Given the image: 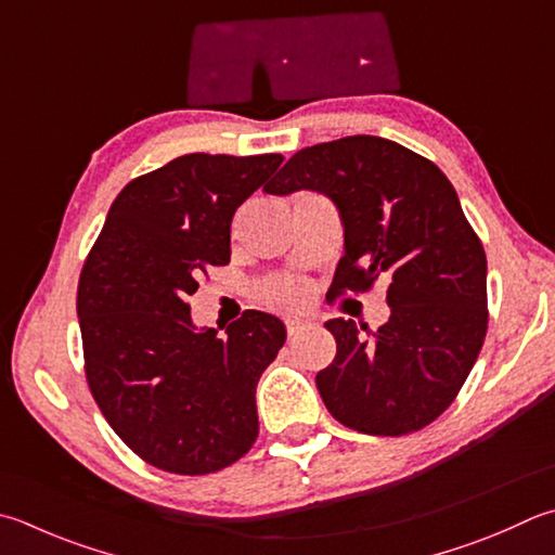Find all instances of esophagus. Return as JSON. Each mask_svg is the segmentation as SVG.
Returning a JSON list of instances; mask_svg holds the SVG:
<instances>
[{"mask_svg":"<svg viewBox=\"0 0 555 555\" xmlns=\"http://www.w3.org/2000/svg\"><path fill=\"white\" fill-rule=\"evenodd\" d=\"M307 326V321H299V319H285V328H287V336H297V333Z\"/></svg>","mask_w":555,"mask_h":555,"instance_id":"obj_1","label":"esophagus"}]
</instances>
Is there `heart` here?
<instances>
[{"mask_svg": "<svg viewBox=\"0 0 555 555\" xmlns=\"http://www.w3.org/2000/svg\"><path fill=\"white\" fill-rule=\"evenodd\" d=\"M260 299L282 311H299L309 305L311 285L295 275H273L260 282Z\"/></svg>", "mask_w": 555, "mask_h": 555, "instance_id": "heart-1", "label": "heart"}]
</instances>
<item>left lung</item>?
Returning a JSON list of instances; mask_svg holds the SVG:
<instances>
[{
	"instance_id": "obj_1",
	"label": "left lung",
	"mask_w": 555,
	"mask_h": 555,
	"mask_svg": "<svg viewBox=\"0 0 555 555\" xmlns=\"http://www.w3.org/2000/svg\"><path fill=\"white\" fill-rule=\"evenodd\" d=\"M309 188L338 205L345 254L333 295L389 280V321L367 336L331 319L336 358L317 374L328 413L350 430L401 437L435 423L478 360L488 331L486 250L437 166L391 140L352 134L282 166L270 195Z\"/></svg>"
}]
</instances>
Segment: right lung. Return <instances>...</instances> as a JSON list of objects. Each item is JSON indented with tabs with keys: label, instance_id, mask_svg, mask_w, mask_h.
<instances>
[{
	"label": "right lung",
	"instance_id": "right-lung-1",
	"mask_svg": "<svg viewBox=\"0 0 555 555\" xmlns=\"http://www.w3.org/2000/svg\"><path fill=\"white\" fill-rule=\"evenodd\" d=\"M282 154H185L132 179L83 260L77 313L87 384L115 435L142 462L205 476L238 462L258 437L256 386L285 326L246 309L197 331L188 297L229 263L236 207Z\"/></svg>",
	"mask_w": 555,
	"mask_h": 555
}]
</instances>
